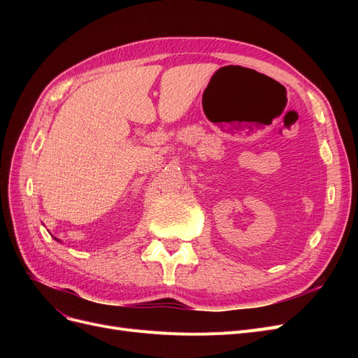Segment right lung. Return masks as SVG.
Wrapping results in <instances>:
<instances>
[{
	"label": "right lung",
	"instance_id": "right-lung-1",
	"mask_svg": "<svg viewBox=\"0 0 358 358\" xmlns=\"http://www.w3.org/2000/svg\"><path fill=\"white\" fill-rule=\"evenodd\" d=\"M57 241H58V239H57Z\"/></svg>",
	"mask_w": 358,
	"mask_h": 358
}]
</instances>
